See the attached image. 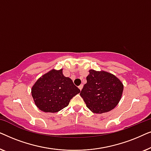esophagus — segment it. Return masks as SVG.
Wrapping results in <instances>:
<instances>
[{"mask_svg": "<svg viewBox=\"0 0 151 151\" xmlns=\"http://www.w3.org/2000/svg\"><path fill=\"white\" fill-rule=\"evenodd\" d=\"M78 88H79V89L81 91L82 89V88H83V85H82V84H81V85H80L79 86H78Z\"/></svg>", "mask_w": 151, "mask_h": 151, "instance_id": "1", "label": "esophagus"}]
</instances>
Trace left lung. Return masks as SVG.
Returning a JSON list of instances; mask_svg holds the SVG:
<instances>
[{"label": "left lung", "instance_id": "obj_1", "mask_svg": "<svg viewBox=\"0 0 151 151\" xmlns=\"http://www.w3.org/2000/svg\"><path fill=\"white\" fill-rule=\"evenodd\" d=\"M80 96L93 113L101 114L115 108L121 100L124 85L119 78L104 71L90 69Z\"/></svg>", "mask_w": 151, "mask_h": 151}]
</instances>
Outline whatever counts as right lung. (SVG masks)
<instances>
[{
  "instance_id": "1",
  "label": "right lung",
  "mask_w": 151,
  "mask_h": 151,
  "mask_svg": "<svg viewBox=\"0 0 151 151\" xmlns=\"http://www.w3.org/2000/svg\"><path fill=\"white\" fill-rule=\"evenodd\" d=\"M80 92L71 78L63 75V69H51L39 78L32 88L35 104L45 113L58 112Z\"/></svg>"
}]
</instances>
